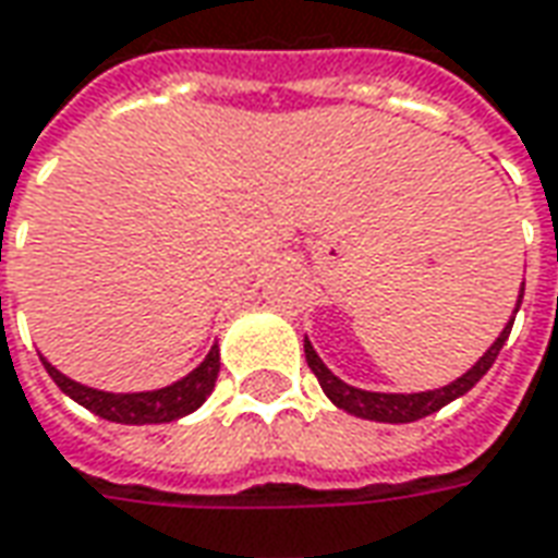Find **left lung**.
I'll return each mask as SVG.
<instances>
[{"instance_id": "obj_1", "label": "left lung", "mask_w": 558, "mask_h": 558, "mask_svg": "<svg viewBox=\"0 0 558 558\" xmlns=\"http://www.w3.org/2000/svg\"><path fill=\"white\" fill-rule=\"evenodd\" d=\"M522 290H525V283H522ZM519 302H522V293L517 299V311ZM513 320H517V314L510 317V324L501 329V336L495 339V344L488 348L483 357L476 360L473 366H470L468 373L461 375V378H454L452 385H446V388L437 390H422V393H381V390H363L354 388V385H348L342 381L339 375H332L324 366V360L317 357V351L311 348V342L305 339V360H308L311 373L317 375V381H320V388L327 393L329 400L336 403L344 412H351V415H357V418H369V422H385V424H409V422H418L424 415H434L442 407H449L452 400L458 397H464L483 375L492 369V363L498 360L501 354L504 342H507V336H510V329H513Z\"/></svg>"}]
</instances>
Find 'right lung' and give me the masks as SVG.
<instances>
[{"instance_id":"add662e5","label":"right lung","mask_w":558,"mask_h":558,"mask_svg":"<svg viewBox=\"0 0 558 558\" xmlns=\"http://www.w3.org/2000/svg\"><path fill=\"white\" fill-rule=\"evenodd\" d=\"M48 375L54 378V385L66 397H72L78 407L90 409L94 415H100L106 422L116 424H165L177 422L210 397V390L216 385V375H219V348H210V354L204 357L201 366H195L192 373L173 381L168 388L158 390H140V393H109V390L88 388V385H78L66 375L60 373L57 366H51L48 360L41 357Z\"/></svg>"}]
</instances>
